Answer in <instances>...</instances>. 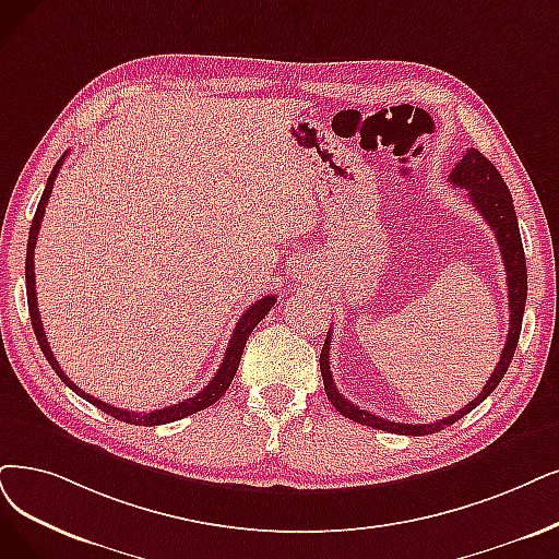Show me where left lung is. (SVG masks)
<instances>
[{
    "label": "left lung",
    "mask_w": 559,
    "mask_h": 559,
    "mask_svg": "<svg viewBox=\"0 0 559 559\" xmlns=\"http://www.w3.org/2000/svg\"><path fill=\"white\" fill-rule=\"evenodd\" d=\"M450 183L456 188H463L467 192L473 206L484 215L486 225L493 229L498 245H500V254H502L504 271H507V288H509V334H507L504 348L500 353V362L493 369V373H490L481 394L477 399H473L465 408L456 411L450 417L438 419L433 424H399V421H390V419H383L378 415H371L369 411L357 408L355 404H350L348 399H344V394H340L337 385H334V381H332V371H330V330H328V337H325L321 360H319L325 394L330 399V404L334 406V411H340L344 417H348L353 421L365 424V427H373V429L399 433V436H427V433H436V431L452 427L454 421H459L463 415L477 408L481 401L500 385L502 376L509 369L513 350H516V346H519L525 298H527V267H525V252H523V242H521L516 211H513V202H511V192L504 186L500 171L490 165V160L484 158L477 148H467L461 155V160L456 163V167L450 174Z\"/></svg>",
    "instance_id": "1"
}]
</instances>
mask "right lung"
I'll use <instances>...</instances> for the list:
<instances>
[{
    "label": "right lung",
    "mask_w": 559,
    "mask_h": 559,
    "mask_svg": "<svg viewBox=\"0 0 559 559\" xmlns=\"http://www.w3.org/2000/svg\"><path fill=\"white\" fill-rule=\"evenodd\" d=\"M66 155H69V151H66L61 158L57 160V165L52 167V174L48 178L46 183V190H43V197L38 202V209H36V215L32 219V227H29V240H27V261H25V280H27V305H29V317H32V328H34V334L38 340V346L43 350V355H46V360L50 362V367L57 371V376L61 378V381L69 385L75 394H80L82 399H86L88 404H94L96 408H100L103 413L111 415L115 419H121L126 424H140V427H158V424H169V421H176V419H183L188 415H194L199 411H204L209 406H213L215 401H219V396L225 394L234 381V376L238 371V365H240V355H242V348L245 344H248V337L252 334V330L257 328V323L271 311V307L277 302V296H263L261 300H257L245 314L238 319L236 328H234V334L229 340V346H227V353H225V360H222L219 369L215 371V376L209 381V385L197 392L194 396L186 399V401H178V404L174 406H167V408H160V411H151V413H132V411H123V408H115L105 404V401L96 399V396H88L86 392H82L69 376L63 373V369L59 367L57 357L52 355L50 350V344H48V337L46 332H43V323H40V314H38V300H36V280H34V250H36V238H38V229H40V219L43 215H46V206L50 202V194H52V186H55V178L66 160Z\"/></svg>",
    "instance_id": "obj_1"
}]
</instances>
